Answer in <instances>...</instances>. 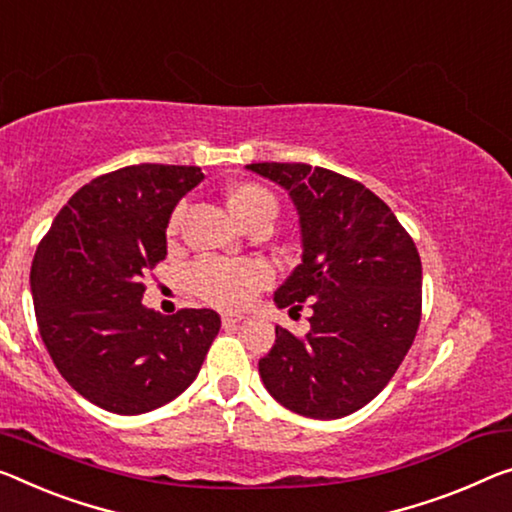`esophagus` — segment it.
<instances>
[{"mask_svg":"<svg viewBox=\"0 0 512 512\" xmlns=\"http://www.w3.org/2000/svg\"><path fill=\"white\" fill-rule=\"evenodd\" d=\"M240 320H242L240 313H229V311L222 313V325H224V329H231V327H235V325H238Z\"/></svg>","mask_w":512,"mask_h":512,"instance_id":"esophagus-1","label":"esophagus"}]
</instances>
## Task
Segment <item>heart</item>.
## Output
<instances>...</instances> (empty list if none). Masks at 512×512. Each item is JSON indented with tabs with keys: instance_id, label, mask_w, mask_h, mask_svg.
Masks as SVG:
<instances>
[{
	"instance_id": "obj_1",
	"label": "heart",
	"mask_w": 512,
	"mask_h": 512,
	"mask_svg": "<svg viewBox=\"0 0 512 512\" xmlns=\"http://www.w3.org/2000/svg\"><path fill=\"white\" fill-rule=\"evenodd\" d=\"M226 206L231 215L245 226L256 217H277V199L270 190L258 183H238L226 192ZM180 210L171 219V231H176ZM190 286L203 300L219 306L245 304L258 288L270 279L267 267L258 261H219V258H203L187 272Z\"/></svg>"
}]
</instances>
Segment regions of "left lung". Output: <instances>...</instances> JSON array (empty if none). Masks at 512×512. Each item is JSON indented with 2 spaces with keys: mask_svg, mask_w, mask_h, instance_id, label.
<instances>
[{
  "mask_svg": "<svg viewBox=\"0 0 512 512\" xmlns=\"http://www.w3.org/2000/svg\"><path fill=\"white\" fill-rule=\"evenodd\" d=\"M249 171L288 192L300 217L302 263L274 293L279 309L311 300V329L277 327L258 361L270 396L311 419H341L398 371L421 320V258L380 196L309 164L258 162Z\"/></svg>",
  "mask_w": 512,
  "mask_h": 512,
  "instance_id": "left-lung-1",
  "label": "left lung"
}]
</instances>
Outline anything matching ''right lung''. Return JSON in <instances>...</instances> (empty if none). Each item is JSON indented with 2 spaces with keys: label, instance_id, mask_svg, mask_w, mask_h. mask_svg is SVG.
<instances>
[{
  "label": "right lung",
  "instance_id": "1",
  "mask_svg": "<svg viewBox=\"0 0 512 512\" xmlns=\"http://www.w3.org/2000/svg\"><path fill=\"white\" fill-rule=\"evenodd\" d=\"M199 167L137 164L93 178L54 217L31 263L38 332L66 382L114 414H144L199 375L222 327L210 309L141 304L167 256V226Z\"/></svg>",
  "mask_w": 512,
  "mask_h": 512
}]
</instances>
